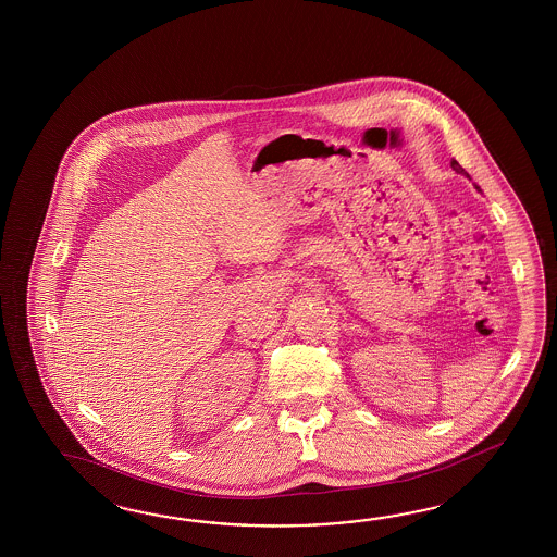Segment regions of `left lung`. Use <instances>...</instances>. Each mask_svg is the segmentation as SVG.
<instances>
[{"instance_id": "1", "label": "left lung", "mask_w": 557, "mask_h": 557, "mask_svg": "<svg viewBox=\"0 0 557 557\" xmlns=\"http://www.w3.org/2000/svg\"><path fill=\"white\" fill-rule=\"evenodd\" d=\"M451 168H454V170H456V172H460V174H465V168H462V165L458 164V162H456V160H451Z\"/></svg>"}]
</instances>
